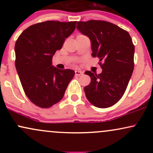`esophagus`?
I'll use <instances>...</instances> for the list:
<instances>
[{"instance_id":"esophagus-1","label":"esophagus","mask_w":153,"mask_h":153,"mask_svg":"<svg viewBox=\"0 0 153 153\" xmlns=\"http://www.w3.org/2000/svg\"><path fill=\"white\" fill-rule=\"evenodd\" d=\"M75 75H77V76H80V75H82L83 73H82V71H75Z\"/></svg>"}]
</instances>
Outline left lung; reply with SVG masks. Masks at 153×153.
I'll return each instance as SVG.
<instances>
[{"label": "left lung", "instance_id": "left-lung-1", "mask_svg": "<svg viewBox=\"0 0 153 153\" xmlns=\"http://www.w3.org/2000/svg\"><path fill=\"white\" fill-rule=\"evenodd\" d=\"M77 29L89 37L92 56L98 57L100 74L86 71L91 82L85 86V96L94 106L105 108L122 97L134 70V46L127 31L105 21L78 22Z\"/></svg>", "mask_w": 153, "mask_h": 153}]
</instances>
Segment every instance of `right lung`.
Wrapping results in <instances>:
<instances>
[{
  "mask_svg": "<svg viewBox=\"0 0 153 153\" xmlns=\"http://www.w3.org/2000/svg\"><path fill=\"white\" fill-rule=\"evenodd\" d=\"M76 22L38 23L25 29L16 42L15 65L23 89L31 102L41 108L58 103L74 77V71L57 69L52 60L74 31Z\"/></svg>",
  "mask_w": 153,
  "mask_h": 153,
  "instance_id": "obj_1",
  "label": "right lung"
}]
</instances>
